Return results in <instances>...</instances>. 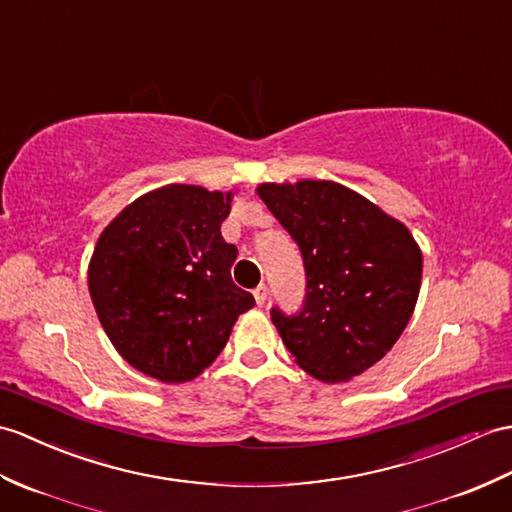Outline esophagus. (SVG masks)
Here are the masks:
<instances>
[{
    "label": "esophagus",
    "instance_id": "obj_1",
    "mask_svg": "<svg viewBox=\"0 0 512 512\" xmlns=\"http://www.w3.org/2000/svg\"><path fill=\"white\" fill-rule=\"evenodd\" d=\"M253 294H255V301H257V305H259V307L268 301V288H266L264 283H261L259 288H255V292H253Z\"/></svg>",
    "mask_w": 512,
    "mask_h": 512
}]
</instances>
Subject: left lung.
Here are the masks:
<instances>
[{"mask_svg": "<svg viewBox=\"0 0 512 512\" xmlns=\"http://www.w3.org/2000/svg\"><path fill=\"white\" fill-rule=\"evenodd\" d=\"M257 194L305 266L301 312L270 310L283 344L325 384L364 373L392 349L417 305L419 244L406 224L334 181L264 183Z\"/></svg>", "mask_w": 512, "mask_h": 512, "instance_id": "8db88e82", "label": "left lung"}]
</instances>
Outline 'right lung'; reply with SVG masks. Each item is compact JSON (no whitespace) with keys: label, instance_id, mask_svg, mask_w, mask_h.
Segmentation results:
<instances>
[{"label":"right lung","instance_id":"1","mask_svg":"<svg viewBox=\"0 0 512 512\" xmlns=\"http://www.w3.org/2000/svg\"><path fill=\"white\" fill-rule=\"evenodd\" d=\"M233 194L165 185L137 198L100 235L89 294L106 336L148 377L183 384L218 358L240 314L255 305L237 288V248L220 224Z\"/></svg>","mask_w":512,"mask_h":512}]
</instances>
